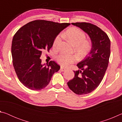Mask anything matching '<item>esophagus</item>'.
Listing matches in <instances>:
<instances>
[{
  "instance_id": "esophagus-1",
  "label": "esophagus",
  "mask_w": 122,
  "mask_h": 122,
  "mask_svg": "<svg viewBox=\"0 0 122 122\" xmlns=\"http://www.w3.org/2000/svg\"><path fill=\"white\" fill-rule=\"evenodd\" d=\"M60 71H66V68H63V67H61V68H60Z\"/></svg>"
}]
</instances>
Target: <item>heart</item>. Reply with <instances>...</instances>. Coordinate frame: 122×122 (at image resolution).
<instances>
[{"instance_id": "heart-1", "label": "heart", "mask_w": 122, "mask_h": 122, "mask_svg": "<svg viewBox=\"0 0 122 122\" xmlns=\"http://www.w3.org/2000/svg\"><path fill=\"white\" fill-rule=\"evenodd\" d=\"M65 36L71 44L75 46V51L80 56H84L89 51L91 45L89 41L86 40V34L81 30L77 27H71L66 30ZM61 37L58 35L53 41V46L56 48L61 42ZM77 57L74 55L61 54L57 56V61L60 65L67 67L77 60Z\"/></svg>"}]
</instances>
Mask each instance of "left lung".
<instances>
[{
    "mask_svg": "<svg viewBox=\"0 0 122 122\" xmlns=\"http://www.w3.org/2000/svg\"><path fill=\"white\" fill-rule=\"evenodd\" d=\"M71 24L89 35L92 48L85 59L77 65L82 71H74L75 76L67 84L76 94H88L100 85L106 73L110 55V41L108 35L95 25L88 22Z\"/></svg>",
    "mask_w": 122,
    "mask_h": 122,
    "instance_id": "8db88e82",
    "label": "left lung"
}]
</instances>
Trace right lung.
<instances>
[{"label": "right lung", "mask_w": 122, "mask_h": 122, "mask_svg": "<svg viewBox=\"0 0 122 122\" xmlns=\"http://www.w3.org/2000/svg\"><path fill=\"white\" fill-rule=\"evenodd\" d=\"M70 24L36 20L14 34L11 47L13 65L19 81L29 89H44L60 68L54 61L42 65L40 57L43 51H49L56 36Z\"/></svg>", "instance_id": "add662e5"}]
</instances>
